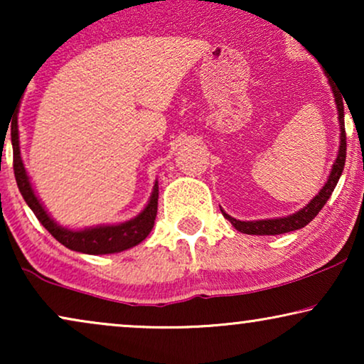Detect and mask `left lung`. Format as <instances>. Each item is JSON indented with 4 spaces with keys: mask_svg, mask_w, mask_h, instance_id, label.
Here are the masks:
<instances>
[{
    "mask_svg": "<svg viewBox=\"0 0 364 364\" xmlns=\"http://www.w3.org/2000/svg\"><path fill=\"white\" fill-rule=\"evenodd\" d=\"M330 86H331L333 94H335V104L338 109V122H340V147H338V156L335 159V162H333L330 176H328V181L325 182V186L321 187V191L318 192L305 207L300 208V210L295 213H291V215H287V217L247 222V220H237V218L230 217L225 210H223V208H220L223 217H225L238 232L247 233V235H280V233L298 230V228H303L305 225H308V223H310L313 218L318 215V212L321 210L328 198L331 197V193H333V191H335L338 181H340L343 168H345L346 134H345V106H343V97H341V94H338L335 84H333L331 81H330Z\"/></svg>",
    "mask_w": 364,
    "mask_h": 364,
    "instance_id": "8db88e82",
    "label": "left lung"
}]
</instances>
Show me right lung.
I'll list each match as a JSON object with an SVG mask.
<instances>
[{
    "label": "right lung",
    "instance_id": "obj_1",
    "mask_svg": "<svg viewBox=\"0 0 364 364\" xmlns=\"http://www.w3.org/2000/svg\"><path fill=\"white\" fill-rule=\"evenodd\" d=\"M11 142H13V168L14 177H16V183L19 192L28 203V207L34 212L41 225L56 238L59 243L69 250L87 253V255H107V253H119L127 248H132L146 240V237L151 233L154 222H156L157 215V198H159V182L156 181L152 188L151 197L146 207L142 208L141 213L136 215L131 220H126L122 223H112V225H96V227H86V228H68L59 225L54 218L49 215L46 208L39 200V197L34 192L29 181V176L24 168L21 149H19V134L18 126L13 127L11 132Z\"/></svg>",
    "mask_w": 364,
    "mask_h": 364
}]
</instances>
